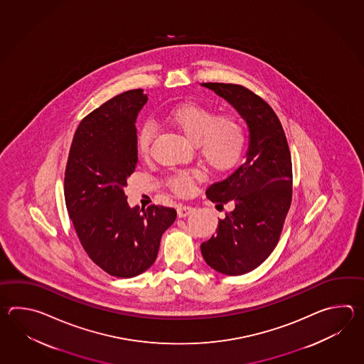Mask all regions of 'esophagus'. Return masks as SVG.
Here are the masks:
<instances>
[{
    "mask_svg": "<svg viewBox=\"0 0 364 364\" xmlns=\"http://www.w3.org/2000/svg\"><path fill=\"white\" fill-rule=\"evenodd\" d=\"M193 208L191 205H186V204H179L177 207V212H178L179 217L188 216L190 213H193Z\"/></svg>",
    "mask_w": 364,
    "mask_h": 364,
    "instance_id": "esophagus-1",
    "label": "esophagus"
}]
</instances>
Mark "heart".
<instances>
[{
  "label": "heart",
  "instance_id": "heart-1",
  "mask_svg": "<svg viewBox=\"0 0 364 364\" xmlns=\"http://www.w3.org/2000/svg\"><path fill=\"white\" fill-rule=\"evenodd\" d=\"M165 122L195 143L196 155L209 171L224 173L240 161L247 143V130L237 116H218L215 110L198 104H186L171 109ZM155 136V126L143 124L136 134V151L140 156L149 152ZM203 178L200 169H183L171 173L168 186L178 193H188L196 179Z\"/></svg>",
  "mask_w": 364,
  "mask_h": 364
}]
</instances>
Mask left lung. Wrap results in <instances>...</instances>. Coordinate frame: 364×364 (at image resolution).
I'll return each mask as SVG.
<instances>
[{
  "instance_id": "obj_1",
  "label": "left lung",
  "mask_w": 364,
  "mask_h": 364,
  "mask_svg": "<svg viewBox=\"0 0 364 364\" xmlns=\"http://www.w3.org/2000/svg\"><path fill=\"white\" fill-rule=\"evenodd\" d=\"M201 85L229 101L250 130L245 163L205 191L218 210L228 203L232 209L200 246L210 268L238 276L257 268L279 243L293 195L291 156L282 124L267 101L240 85Z\"/></svg>"
}]
</instances>
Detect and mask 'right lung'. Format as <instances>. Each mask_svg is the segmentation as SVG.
<instances>
[{
    "mask_svg": "<svg viewBox=\"0 0 364 364\" xmlns=\"http://www.w3.org/2000/svg\"><path fill=\"white\" fill-rule=\"evenodd\" d=\"M147 95L130 90L104 102L77 126L65 171V201L80 245L110 276L130 279L155 263L176 209L130 208L124 186L135 171L136 117Z\"/></svg>",
    "mask_w": 364,
    "mask_h": 364,
    "instance_id": "add662e5",
    "label": "right lung"
}]
</instances>
